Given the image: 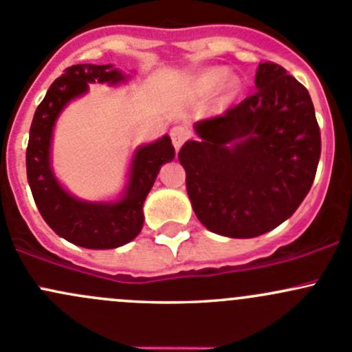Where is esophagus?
I'll list each match as a JSON object with an SVG mask.
<instances>
[{
    "label": "esophagus",
    "instance_id": "esophagus-1",
    "mask_svg": "<svg viewBox=\"0 0 352 352\" xmlns=\"http://www.w3.org/2000/svg\"><path fill=\"white\" fill-rule=\"evenodd\" d=\"M188 137H190V130L186 125H176L171 129V140L176 151H179V147L183 146Z\"/></svg>",
    "mask_w": 352,
    "mask_h": 352
}]
</instances>
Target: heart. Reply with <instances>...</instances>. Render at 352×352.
Listing matches in <instances>:
<instances>
[{"instance_id":"obj_1","label":"heart","mask_w":352,"mask_h":352,"mask_svg":"<svg viewBox=\"0 0 352 352\" xmlns=\"http://www.w3.org/2000/svg\"><path fill=\"white\" fill-rule=\"evenodd\" d=\"M200 88L206 93L215 91V89L220 88L223 101L227 103V101H230L232 98L237 95L239 81L229 76L226 69H212V71L205 72L200 78Z\"/></svg>"}]
</instances>
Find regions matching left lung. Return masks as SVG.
Masks as SVG:
<instances>
[{"label": "left lung", "instance_id": "8db88e82", "mask_svg": "<svg viewBox=\"0 0 352 352\" xmlns=\"http://www.w3.org/2000/svg\"><path fill=\"white\" fill-rule=\"evenodd\" d=\"M254 95L195 123L177 159L198 220L232 239L273 230L310 191L320 129L303 85L274 63L259 64Z\"/></svg>", "mask_w": 352, "mask_h": 352}]
</instances>
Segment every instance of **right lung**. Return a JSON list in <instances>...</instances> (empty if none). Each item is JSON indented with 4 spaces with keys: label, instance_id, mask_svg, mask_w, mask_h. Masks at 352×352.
<instances>
[{
    "label": "right lung",
    "instance_id": "right-lung-1",
    "mask_svg": "<svg viewBox=\"0 0 352 352\" xmlns=\"http://www.w3.org/2000/svg\"><path fill=\"white\" fill-rule=\"evenodd\" d=\"M129 74L111 64H76L50 85L35 110L27 147V177L37 208L57 235L86 249H115L133 241L144 226L142 206L162 164L175 159L169 135L137 147L122 197L115 201H86L64 190L50 164V147L57 118L91 82L118 86Z\"/></svg>",
    "mask_w": 352,
    "mask_h": 352
}]
</instances>
